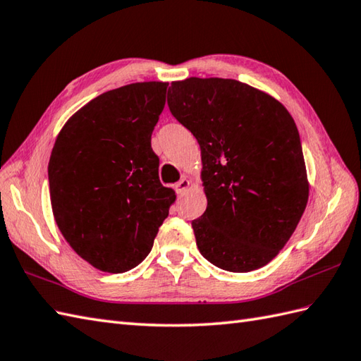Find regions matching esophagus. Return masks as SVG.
Segmentation results:
<instances>
[{
	"label": "esophagus",
	"mask_w": 361,
	"mask_h": 361,
	"mask_svg": "<svg viewBox=\"0 0 361 361\" xmlns=\"http://www.w3.org/2000/svg\"><path fill=\"white\" fill-rule=\"evenodd\" d=\"M190 186V181L188 178H181L177 184H175V190H177V194H183V192H186Z\"/></svg>",
	"instance_id": "1"
}]
</instances>
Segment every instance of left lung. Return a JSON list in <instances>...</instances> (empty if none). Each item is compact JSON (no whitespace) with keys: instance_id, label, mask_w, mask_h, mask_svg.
<instances>
[{"instance_id":"left-lung-1","label":"left lung","mask_w":361,"mask_h":361,"mask_svg":"<svg viewBox=\"0 0 361 361\" xmlns=\"http://www.w3.org/2000/svg\"><path fill=\"white\" fill-rule=\"evenodd\" d=\"M167 104L201 149L207 207L192 221L200 254L229 272L263 267L307 204L294 118L275 98L237 80L173 81Z\"/></svg>"}]
</instances>
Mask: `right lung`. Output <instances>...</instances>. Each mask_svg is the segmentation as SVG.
Masks as SVG:
<instances>
[{
  "mask_svg": "<svg viewBox=\"0 0 361 361\" xmlns=\"http://www.w3.org/2000/svg\"><path fill=\"white\" fill-rule=\"evenodd\" d=\"M166 89L147 81L104 92L55 140L47 169L55 221L75 252L103 272L138 266L175 201L150 146Z\"/></svg>",
  "mask_w": 361,
  "mask_h": 361,
  "instance_id": "add662e5",
  "label": "right lung"
}]
</instances>
